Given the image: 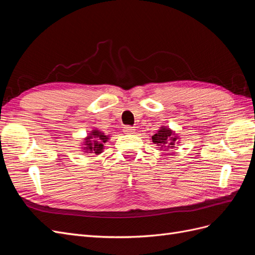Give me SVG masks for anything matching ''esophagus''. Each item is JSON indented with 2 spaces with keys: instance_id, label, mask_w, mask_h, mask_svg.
Listing matches in <instances>:
<instances>
[{
  "instance_id": "34e87169",
  "label": "esophagus",
  "mask_w": 255,
  "mask_h": 255,
  "mask_svg": "<svg viewBox=\"0 0 255 255\" xmlns=\"http://www.w3.org/2000/svg\"><path fill=\"white\" fill-rule=\"evenodd\" d=\"M126 134H134L135 133V128L133 127H126L125 128Z\"/></svg>"
}]
</instances>
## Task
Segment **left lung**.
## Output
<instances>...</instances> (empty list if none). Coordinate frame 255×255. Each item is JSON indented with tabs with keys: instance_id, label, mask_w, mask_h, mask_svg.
Masks as SVG:
<instances>
[{
	"instance_id": "obj_1",
	"label": "left lung",
	"mask_w": 255,
	"mask_h": 255,
	"mask_svg": "<svg viewBox=\"0 0 255 255\" xmlns=\"http://www.w3.org/2000/svg\"><path fill=\"white\" fill-rule=\"evenodd\" d=\"M152 141L154 144L158 145V150L168 151L175 148L176 143L180 142V136L173 129L161 126L157 133L152 136Z\"/></svg>"
}]
</instances>
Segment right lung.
I'll return each instance as SVG.
<instances>
[{
	"instance_id": "add662e5",
	"label": "right lung",
	"mask_w": 255,
	"mask_h": 255,
	"mask_svg": "<svg viewBox=\"0 0 255 255\" xmlns=\"http://www.w3.org/2000/svg\"><path fill=\"white\" fill-rule=\"evenodd\" d=\"M111 135H106L98 128L90 130V133L82 141L81 150L85 153H90L92 155H99L104 150V144L110 140Z\"/></svg>"
}]
</instances>
